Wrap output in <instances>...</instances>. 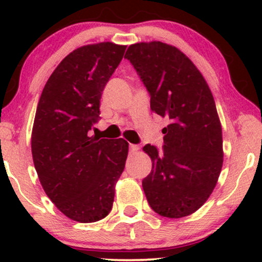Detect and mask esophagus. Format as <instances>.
<instances>
[{"mask_svg": "<svg viewBox=\"0 0 262 262\" xmlns=\"http://www.w3.org/2000/svg\"><path fill=\"white\" fill-rule=\"evenodd\" d=\"M138 150H139V146L135 145V144H129V151H130L132 154H134V152H137Z\"/></svg>", "mask_w": 262, "mask_h": 262, "instance_id": "34e87169", "label": "esophagus"}]
</instances>
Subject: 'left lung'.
Returning <instances> with one entry per match:
<instances>
[{
    "label": "left lung",
    "instance_id": "obj_1",
    "mask_svg": "<svg viewBox=\"0 0 262 262\" xmlns=\"http://www.w3.org/2000/svg\"><path fill=\"white\" fill-rule=\"evenodd\" d=\"M150 95V108L169 119L162 151L146 144L152 162L143 189L154 212L166 218L192 214L206 203L223 165L222 125L208 83L172 45L137 43L124 55Z\"/></svg>",
    "mask_w": 262,
    "mask_h": 262
}]
</instances>
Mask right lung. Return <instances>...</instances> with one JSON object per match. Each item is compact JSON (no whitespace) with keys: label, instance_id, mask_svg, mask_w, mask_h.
<instances>
[{"label":"right lung","instance_id":"add662e5","mask_svg":"<svg viewBox=\"0 0 262 262\" xmlns=\"http://www.w3.org/2000/svg\"><path fill=\"white\" fill-rule=\"evenodd\" d=\"M125 48L111 41L77 48L56 66L38 102L32 155L39 181L56 208L80 223L108 215L125 166L127 141L89 135Z\"/></svg>","mask_w":262,"mask_h":262}]
</instances>
